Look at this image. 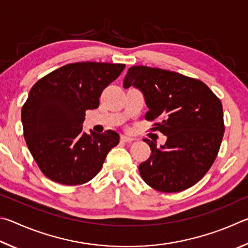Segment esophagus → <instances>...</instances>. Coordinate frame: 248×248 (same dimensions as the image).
<instances>
[{"label":"esophagus","instance_id":"esophagus-1","mask_svg":"<svg viewBox=\"0 0 248 248\" xmlns=\"http://www.w3.org/2000/svg\"><path fill=\"white\" fill-rule=\"evenodd\" d=\"M121 140L123 141H126V142H131L134 140V138L131 136H127V135H122L121 136Z\"/></svg>","mask_w":248,"mask_h":248}]
</instances>
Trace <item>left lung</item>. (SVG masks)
<instances>
[{
	"label": "left lung",
	"instance_id": "1",
	"mask_svg": "<svg viewBox=\"0 0 248 248\" xmlns=\"http://www.w3.org/2000/svg\"><path fill=\"white\" fill-rule=\"evenodd\" d=\"M125 89L141 91L149 111L145 119L159 120L153 129L167 136L163 146L144 140L150 157L140 173L150 187L176 193L197 183L219 153L224 133L222 103L206 84L182 74L148 66H132Z\"/></svg>",
	"mask_w": 248,
	"mask_h": 248
}]
</instances>
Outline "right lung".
Wrapping results in <instances>:
<instances>
[{"label": "right lung", "instance_id": "obj_1", "mask_svg": "<svg viewBox=\"0 0 248 248\" xmlns=\"http://www.w3.org/2000/svg\"><path fill=\"white\" fill-rule=\"evenodd\" d=\"M124 64L78 62L39 79L21 108L24 136L43 174L63 185H80L98 174L113 147L114 131L91 135L82 131L87 110L99 107L103 89Z\"/></svg>", "mask_w": 248, "mask_h": 248}]
</instances>
